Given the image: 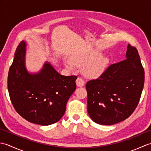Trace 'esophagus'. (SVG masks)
Listing matches in <instances>:
<instances>
[{"label":"esophagus","mask_w":151,"mask_h":151,"mask_svg":"<svg viewBox=\"0 0 151 151\" xmlns=\"http://www.w3.org/2000/svg\"><path fill=\"white\" fill-rule=\"evenodd\" d=\"M76 86H77L78 87H81V86H83L84 85V81L82 78L78 77L76 81Z\"/></svg>","instance_id":"obj_1"}]
</instances>
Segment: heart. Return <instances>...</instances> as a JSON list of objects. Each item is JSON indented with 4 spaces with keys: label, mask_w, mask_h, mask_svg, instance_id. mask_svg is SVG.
Wrapping results in <instances>:
<instances>
[{
    "label": "heart",
    "mask_w": 151,
    "mask_h": 151,
    "mask_svg": "<svg viewBox=\"0 0 151 151\" xmlns=\"http://www.w3.org/2000/svg\"><path fill=\"white\" fill-rule=\"evenodd\" d=\"M71 61H65V65L69 69L74 68V64L79 67H84V72L88 77H96L103 73L108 63L107 58L100 55L97 52H93L86 54H76ZM73 63V64L72 63Z\"/></svg>",
    "instance_id": "heart-1"
}]
</instances>
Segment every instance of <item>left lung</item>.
Segmentation results:
<instances>
[{
	"instance_id": "left-lung-1",
	"label": "left lung",
	"mask_w": 151,
	"mask_h": 151,
	"mask_svg": "<svg viewBox=\"0 0 151 151\" xmlns=\"http://www.w3.org/2000/svg\"><path fill=\"white\" fill-rule=\"evenodd\" d=\"M127 58L109 65L86 83L88 112L96 123L111 125L130 117L142 95L145 72L136 48L128 45Z\"/></svg>"
}]
</instances>
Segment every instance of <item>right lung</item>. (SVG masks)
Instances as JSON below:
<instances>
[{
  "label": "right lung",
  "mask_w": 151,
  "mask_h": 151,
  "mask_svg": "<svg viewBox=\"0 0 151 151\" xmlns=\"http://www.w3.org/2000/svg\"><path fill=\"white\" fill-rule=\"evenodd\" d=\"M26 43L18 45L8 76L9 98L16 111L35 124L49 125L65 114L66 104L76 89L77 76H63L49 63L36 75L24 66Z\"/></svg>",
  "instance_id": "add662e5"
}]
</instances>
